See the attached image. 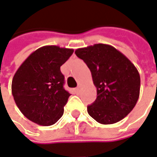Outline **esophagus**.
Segmentation results:
<instances>
[{
    "label": "esophagus",
    "instance_id": "1",
    "mask_svg": "<svg viewBox=\"0 0 157 157\" xmlns=\"http://www.w3.org/2000/svg\"><path fill=\"white\" fill-rule=\"evenodd\" d=\"M80 90H81V86H78V87L75 88V93L78 94V93L80 92Z\"/></svg>",
    "mask_w": 157,
    "mask_h": 157
}]
</instances>
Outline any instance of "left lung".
<instances>
[{
	"label": "left lung",
	"instance_id": "8db88e82",
	"mask_svg": "<svg viewBox=\"0 0 157 157\" xmlns=\"http://www.w3.org/2000/svg\"><path fill=\"white\" fill-rule=\"evenodd\" d=\"M92 74L97 98L87 113L98 123L111 124L126 117L139 98L140 75L126 56L109 44H95L77 49Z\"/></svg>",
	"mask_w": 157,
	"mask_h": 157
}]
</instances>
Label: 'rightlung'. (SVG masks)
Instances as JSON below:
<instances>
[{"label": "right lung", "instance_id": "add662e5", "mask_svg": "<svg viewBox=\"0 0 157 157\" xmlns=\"http://www.w3.org/2000/svg\"><path fill=\"white\" fill-rule=\"evenodd\" d=\"M73 49L46 45L25 59L13 75L12 94L16 105L27 119L49 126L63 114L70 93L63 88L60 67L73 54Z\"/></svg>", "mask_w": 157, "mask_h": 157}]
</instances>
